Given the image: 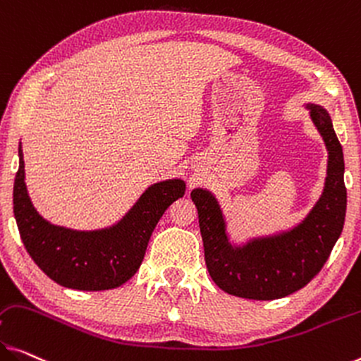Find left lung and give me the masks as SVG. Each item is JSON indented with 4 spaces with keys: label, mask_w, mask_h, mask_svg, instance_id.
Instances as JSON below:
<instances>
[{
    "label": "left lung",
    "mask_w": 361,
    "mask_h": 361,
    "mask_svg": "<svg viewBox=\"0 0 361 361\" xmlns=\"http://www.w3.org/2000/svg\"><path fill=\"white\" fill-rule=\"evenodd\" d=\"M310 109L329 152L328 177L319 202L295 229L232 248L214 197L202 188L192 192L208 273L214 284L231 295L274 300L300 290L319 273L341 235L347 208L342 145L329 114L313 104Z\"/></svg>",
    "instance_id": "8db88e82"
}]
</instances>
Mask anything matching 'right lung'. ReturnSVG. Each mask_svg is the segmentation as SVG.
Listing matches in <instances>:
<instances>
[{
    "label": "right lung",
    "mask_w": 361,
    "mask_h": 361,
    "mask_svg": "<svg viewBox=\"0 0 361 361\" xmlns=\"http://www.w3.org/2000/svg\"><path fill=\"white\" fill-rule=\"evenodd\" d=\"M24 154L14 179V216L27 253L49 279L77 290L114 289L140 268L159 218L184 197L185 184L166 180L148 188L118 226L79 232L47 223L35 212L24 182Z\"/></svg>",
    "instance_id": "1"
}]
</instances>
